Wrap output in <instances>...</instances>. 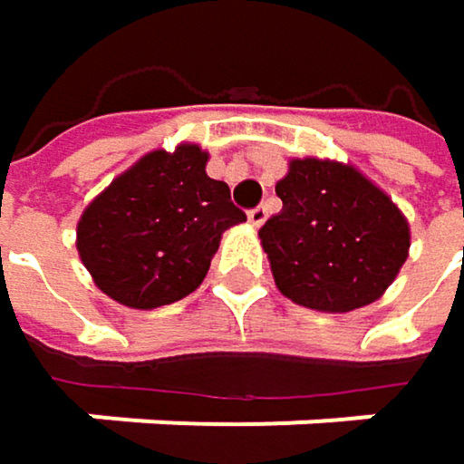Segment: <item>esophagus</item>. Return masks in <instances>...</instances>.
Returning <instances> with one entry per match:
<instances>
[{
	"label": "esophagus",
	"mask_w": 464,
	"mask_h": 464,
	"mask_svg": "<svg viewBox=\"0 0 464 464\" xmlns=\"http://www.w3.org/2000/svg\"><path fill=\"white\" fill-rule=\"evenodd\" d=\"M246 218H249V226H252V228H260V226L266 223V218H268V209H266V207H255V209H249Z\"/></svg>",
	"instance_id": "esophagus-1"
}]
</instances>
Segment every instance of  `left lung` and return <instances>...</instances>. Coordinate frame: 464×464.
<instances>
[{
    "label": "left lung",
    "instance_id": "left-lung-1",
    "mask_svg": "<svg viewBox=\"0 0 464 464\" xmlns=\"http://www.w3.org/2000/svg\"><path fill=\"white\" fill-rule=\"evenodd\" d=\"M282 212L260 244L293 304L343 314L384 295L409 257V220L349 163L295 158L276 182Z\"/></svg>",
    "mask_w": 464,
    "mask_h": 464
}]
</instances>
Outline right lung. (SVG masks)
I'll return each instance as SVG.
<instances>
[{"label":"right lung","instance_id":"add662e5","mask_svg":"<svg viewBox=\"0 0 464 464\" xmlns=\"http://www.w3.org/2000/svg\"><path fill=\"white\" fill-rule=\"evenodd\" d=\"M207 160L209 152L188 141L152 150L85 207L77 252L104 295L158 309L204 282L223 233L246 220Z\"/></svg>","mask_w":464,"mask_h":464}]
</instances>
